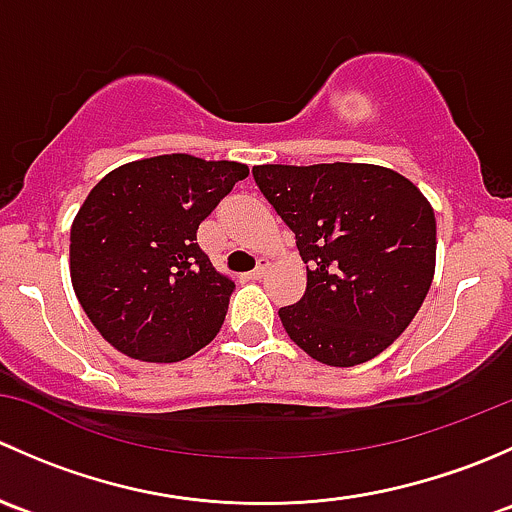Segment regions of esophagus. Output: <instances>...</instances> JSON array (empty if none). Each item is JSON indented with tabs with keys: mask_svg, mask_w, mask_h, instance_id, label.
Listing matches in <instances>:
<instances>
[{
	"mask_svg": "<svg viewBox=\"0 0 512 512\" xmlns=\"http://www.w3.org/2000/svg\"><path fill=\"white\" fill-rule=\"evenodd\" d=\"M267 265H270L267 260H257V267L250 272V280H260V277L267 272Z\"/></svg>",
	"mask_w": 512,
	"mask_h": 512,
	"instance_id": "obj_1",
	"label": "esophagus"
}]
</instances>
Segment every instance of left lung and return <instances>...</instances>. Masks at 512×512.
Returning a JSON list of instances; mask_svg holds the SVG:
<instances>
[{"instance_id": "1", "label": "left lung", "mask_w": 512, "mask_h": 512, "mask_svg": "<svg viewBox=\"0 0 512 512\" xmlns=\"http://www.w3.org/2000/svg\"><path fill=\"white\" fill-rule=\"evenodd\" d=\"M252 175L307 265L302 299L280 309L289 339L329 366L391 347L436 270V218L421 190L369 163L255 165Z\"/></svg>"}]
</instances>
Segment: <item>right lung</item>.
Segmentation results:
<instances>
[{"mask_svg": "<svg viewBox=\"0 0 512 512\" xmlns=\"http://www.w3.org/2000/svg\"><path fill=\"white\" fill-rule=\"evenodd\" d=\"M247 175L235 160L173 153L94 185L71 225V285L111 347L173 364L213 342L235 282L200 250L198 227Z\"/></svg>", "mask_w": 512, "mask_h": 512, "instance_id": "obj_1", "label": "right lung"}]
</instances>
